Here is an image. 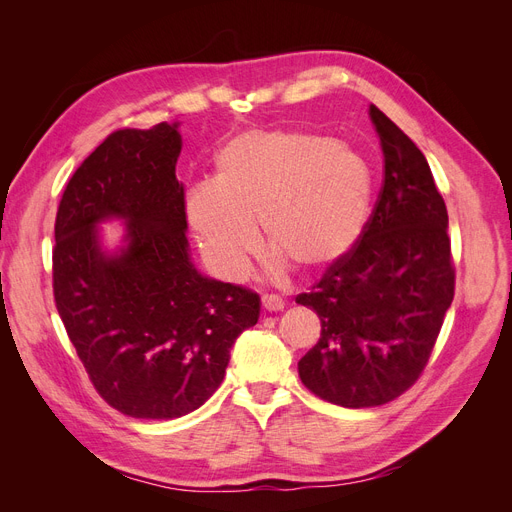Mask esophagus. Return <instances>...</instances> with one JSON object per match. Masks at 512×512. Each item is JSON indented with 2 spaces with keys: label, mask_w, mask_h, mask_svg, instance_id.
<instances>
[{
  "label": "esophagus",
  "mask_w": 512,
  "mask_h": 512,
  "mask_svg": "<svg viewBox=\"0 0 512 512\" xmlns=\"http://www.w3.org/2000/svg\"><path fill=\"white\" fill-rule=\"evenodd\" d=\"M261 305L265 311H282L284 309V301L280 297H276V294H263Z\"/></svg>",
  "instance_id": "esophagus-1"
}]
</instances>
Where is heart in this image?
Masks as SVG:
<instances>
[{"label": "heart", "instance_id": "obj_1", "mask_svg": "<svg viewBox=\"0 0 512 512\" xmlns=\"http://www.w3.org/2000/svg\"><path fill=\"white\" fill-rule=\"evenodd\" d=\"M373 193L365 161L305 130L249 128L215 153L213 182L191 188L186 215L207 263L240 278L259 247L307 276L353 251Z\"/></svg>", "mask_w": 512, "mask_h": 512}]
</instances>
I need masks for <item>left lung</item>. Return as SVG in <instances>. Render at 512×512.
I'll return each mask as SVG.
<instances>
[{
    "mask_svg": "<svg viewBox=\"0 0 512 512\" xmlns=\"http://www.w3.org/2000/svg\"><path fill=\"white\" fill-rule=\"evenodd\" d=\"M369 116L384 151L378 201L353 251L297 297L321 321L301 380L346 409L386 405L419 380L454 299L448 211L427 159L378 107Z\"/></svg>",
    "mask_w": 512,
    "mask_h": 512,
    "instance_id": "8db88e82",
    "label": "left lung"
}]
</instances>
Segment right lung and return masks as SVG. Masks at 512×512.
Returning a JSON list of instances; mask_svg holds the SVG:
<instances>
[{
	"mask_svg": "<svg viewBox=\"0 0 512 512\" xmlns=\"http://www.w3.org/2000/svg\"><path fill=\"white\" fill-rule=\"evenodd\" d=\"M178 124L112 132L68 180L56 215L53 299L99 396L137 419H176L220 388L259 294L211 280L188 257ZM120 217L127 245L100 251Z\"/></svg>",
	"mask_w": 512,
	"mask_h": 512,
	"instance_id": "1",
	"label": "right lung"
}]
</instances>
